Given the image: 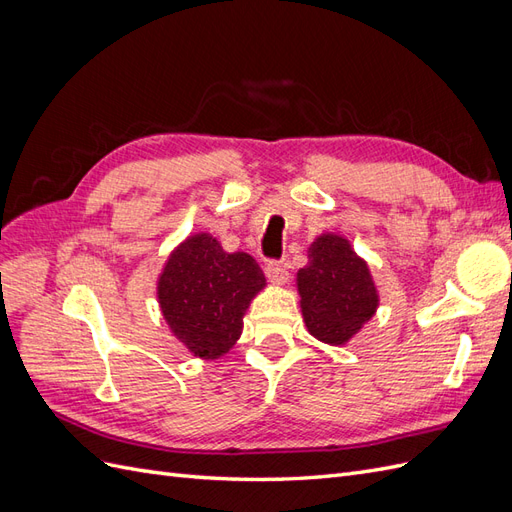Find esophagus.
<instances>
[{"label":"esophagus","mask_w":512,"mask_h":512,"mask_svg":"<svg viewBox=\"0 0 512 512\" xmlns=\"http://www.w3.org/2000/svg\"><path fill=\"white\" fill-rule=\"evenodd\" d=\"M265 273L269 277V282L275 286H284L288 280V269H286V262L284 260H271L267 262Z\"/></svg>","instance_id":"obj_1"}]
</instances>
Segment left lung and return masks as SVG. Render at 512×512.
I'll use <instances>...</instances> for the list:
<instances>
[{"instance_id": "8db88e82", "label": "left lung", "mask_w": 512, "mask_h": 512, "mask_svg": "<svg viewBox=\"0 0 512 512\" xmlns=\"http://www.w3.org/2000/svg\"><path fill=\"white\" fill-rule=\"evenodd\" d=\"M297 292L309 335L331 346L348 344L380 305L367 260L337 232H322L307 247V267L297 273Z\"/></svg>"}]
</instances>
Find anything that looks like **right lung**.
<instances>
[{
	"instance_id": "right-lung-1",
	"label": "right lung",
	"mask_w": 512,
	"mask_h": 512,
	"mask_svg": "<svg viewBox=\"0 0 512 512\" xmlns=\"http://www.w3.org/2000/svg\"><path fill=\"white\" fill-rule=\"evenodd\" d=\"M265 286L250 254H228L209 232H194L168 254L156 294L177 342L196 359L215 361L237 344L247 307Z\"/></svg>"
}]
</instances>
